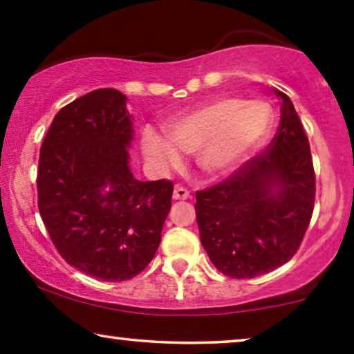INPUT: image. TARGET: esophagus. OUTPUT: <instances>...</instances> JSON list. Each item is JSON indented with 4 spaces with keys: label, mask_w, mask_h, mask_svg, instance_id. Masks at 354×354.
Returning a JSON list of instances; mask_svg holds the SVG:
<instances>
[{
    "label": "esophagus",
    "mask_w": 354,
    "mask_h": 354,
    "mask_svg": "<svg viewBox=\"0 0 354 354\" xmlns=\"http://www.w3.org/2000/svg\"><path fill=\"white\" fill-rule=\"evenodd\" d=\"M172 198L174 200H187V198H190V193H188L187 188L177 185L176 188H174Z\"/></svg>",
    "instance_id": "34e87169"
}]
</instances>
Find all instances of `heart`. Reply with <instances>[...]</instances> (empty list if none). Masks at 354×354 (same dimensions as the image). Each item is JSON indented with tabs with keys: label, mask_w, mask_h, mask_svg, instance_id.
<instances>
[{
	"label": "heart",
	"mask_w": 354,
	"mask_h": 354,
	"mask_svg": "<svg viewBox=\"0 0 354 354\" xmlns=\"http://www.w3.org/2000/svg\"><path fill=\"white\" fill-rule=\"evenodd\" d=\"M269 108L261 101L217 98L187 109L167 125V137L145 130L142 149L158 172L180 164V151L195 154L205 176L221 177L235 169L263 142L269 130Z\"/></svg>",
	"instance_id": "obj_1"
}]
</instances>
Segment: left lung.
I'll use <instances>...</instances> for the list:
<instances>
[{
  "label": "left lung",
  "mask_w": 354,
  "mask_h": 354,
  "mask_svg": "<svg viewBox=\"0 0 354 354\" xmlns=\"http://www.w3.org/2000/svg\"><path fill=\"white\" fill-rule=\"evenodd\" d=\"M280 100L277 133L264 153L227 180L196 192V222L211 263L224 275L251 279L297 253L316 195L311 149L292 100Z\"/></svg>",
  "instance_id": "obj_1"
}]
</instances>
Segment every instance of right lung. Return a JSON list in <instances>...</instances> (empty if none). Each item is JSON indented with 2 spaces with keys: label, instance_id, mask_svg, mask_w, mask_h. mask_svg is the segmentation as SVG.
<instances>
[{
  "label": "right lung",
  "instance_id": "1",
  "mask_svg": "<svg viewBox=\"0 0 354 354\" xmlns=\"http://www.w3.org/2000/svg\"><path fill=\"white\" fill-rule=\"evenodd\" d=\"M127 96L90 91L55 115L38 159V209L67 264L122 282L149 264L171 209L169 180L140 182L129 166L133 140Z\"/></svg>",
  "mask_w": 354,
  "mask_h": 354
}]
</instances>
